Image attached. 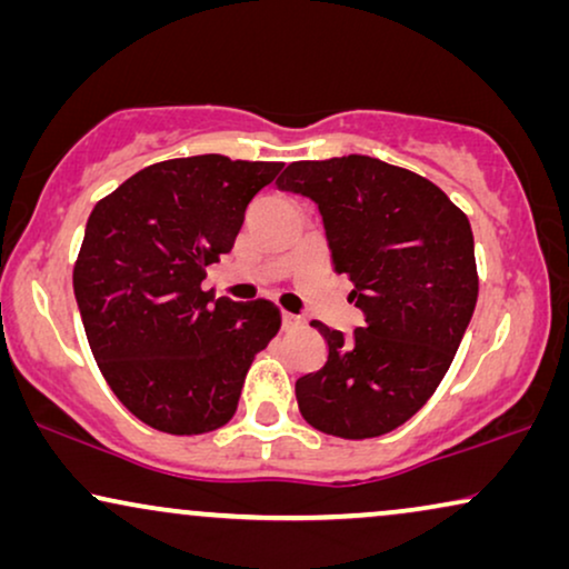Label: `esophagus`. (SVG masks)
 Wrapping results in <instances>:
<instances>
[{"label": "esophagus", "mask_w": 569, "mask_h": 569, "mask_svg": "<svg viewBox=\"0 0 569 569\" xmlns=\"http://www.w3.org/2000/svg\"><path fill=\"white\" fill-rule=\"evenodd\" d=\"M302 323H306V321H302L300 316L287 313V310L282 313V326H284V329H298V326H302Z\"/></svg>", "instance_id": "1"}]
</instances>
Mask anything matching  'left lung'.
I'll return each mask as SVG.
<instances>
[{
  "label": "left lung",
  "instance_id": "8db88e82",
  "mask_svg": "<svg viewBox=\"0 0 569 569\" xmlns=\"http://www.w3.org/2000/svg\"><path fill=\"white\" fill-rule=\"evenodd\" d=\"M279 191L321 209L337 274L365 313L352 337L321 321L326 365L295 383L302 419L333 438L401 427L446 378L479 295L469 217L432 181L368 154L298 160Z\"/></svg>",
  "mask_w": 569,
  "mask_h": 569
}]
</instances>
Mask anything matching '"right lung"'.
Listing matches in <instances>:
<instances>
[{
    "mask_svg": "<svg viewBox=\"0 0 569 569\" xmlns=\"http://www.w3.org/2000/svg\"><path fill=\"white\" fill-rule=\"evenodd\" d=\"M282 166L224 154L162 160L92 209L72 274L84 333L116 399L154 430L228 425L253 357L279 331L274 302L214 300L201 279Z\"/></svg>",
    "mask_w": 569,
    "mask_h": 569,
    "instance_id": "right-lung-1",
    "label": "right lung"
}]
</instances>
